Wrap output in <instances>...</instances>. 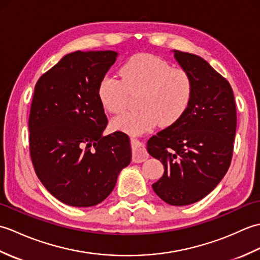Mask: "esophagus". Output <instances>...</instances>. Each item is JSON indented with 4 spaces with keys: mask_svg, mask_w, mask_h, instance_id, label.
<instances>
[{
    "mask_svg": "<svg viewBox=\"0 0 260 260\" xmlns=\"http://www.w3.org/2000/svg\"><path fill=\"white\" fill-rule=\"evenodd\" d=\"M131 141H132V148H133V162L135 163L144 162L148 157L144 143L140 141L139 139H135V137H132Z\"/></svg>",
    "mask_w": 260,
    "mask_h": 260,
    "instance_id": "obj_1",
    "label": "esophagus"
}]
</instances>
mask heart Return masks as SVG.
Wrapping results in <instances>:
<instances>
[{
  "mask_svg": "<svg viewBox=\"0 0 260 260\" xmlns=\"http://www.w3.org/2000/svg\"><path fill=\"white\" fill-rule=\"evenodd\" d=\"M120 80L105 76L99 82L98 98L108 113L124 109L128 92L140 91L137 112L124 113L112 121V127L132 135H140L158 123L171 126L189 107L193 84L191 76L182 68H172L159 57L137 54L121 66Z\"/></svg>",
  "mask_w": 260,
  "mask_h": 260,
  "instance_id": "heart-1",
  "label": "heart"
}]
</instances>
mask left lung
Returning <instances> with one entry per match:
<instances>
[{
  "instance_id": "obj_1",
  "label": "left lung",
  "mask_w": 260,
  "mask_h": 260,
  "mask_svg": "<svg viewBox=\"0 0 260 260\" xmlns=\"http://www.w3.org/2000/svg\"><path fill=\"white\" fill-rule=\"evenodd\" d=\"M191 76L193 92L182 117L147 142L150 155L164 173L152 186L171 206L200 201L222 180L230 167L237 127L236 103L229 82L206 60L173 50Z\"/></svg>"
}]
</instances>
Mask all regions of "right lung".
Wrapping results in <instances>:
<instances>
[{
    "label": "right lung",
    "mask_w": 260,
    "mask_h": 260,
    "mask_svg": "<svg viewBox=\"0 0 260 260\" xmlns=\"http://www.w3.org/2000/svg\"><path fill=\"white\" fill-rule=\"evenodd\" d=\"M118 53L75 51L43 74L35 87L29 117L30 154L39 180L71 207L97 206L131 163L129 137L104 135L107 117L99 82Z\"/></svg>",
    "instance_id": "right-lung-1"
}]
</instances>
